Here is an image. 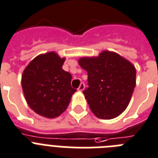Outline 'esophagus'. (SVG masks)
<instances>
[{
	"instance_id": "34e87169",
	"label": "esophagus",
	"mask_w": 158,
	"mask_h": 158,
	"mask_svg": "<svg viewBox=\"0 0 158 158\" xmlns=\"http://www.w3.org/2000/svg\"><path fill=\"white\" fill-rule=\"evenodd\" d=\"M84 88H85L84 83H81L80 85H79V88H78V90H79V91H80V92H81V91H83V90H84Z\"/></svg>"
}]
</instances>
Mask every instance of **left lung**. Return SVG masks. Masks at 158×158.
<instances>
[{"label": "left lung", "instance_id": "8db88e82", "mask_svg": "<svg viewBox=\"0 0 158 158\" xmlns=\"http://www.w3.org/2000/svg\"><path fill=\"white\" fill-rule=\"evenodd\" d=\"M79 64L87 71L89 87L83 91L96 117L112 119L128 106L136 86V69L129 60L114 52L82 57Z\"/></svg>", "mask_w": 158, "mask_h": 158}]
</instances>
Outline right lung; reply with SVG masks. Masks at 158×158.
I'll return each instance as SVG.
<instances>
[{
  "label": "right lung",
  "instance_id": "right-lung-1",
  "mask_svg": "<svg viewBox=\"0 0 158 158\" xmlns=\"http://www.w3.org/2000/svg\"><path fill=\"white\" fill-rule=\"evenodd\" d=\"M64 61L65 58L49 52L35 57L23 71L21 85L26 102L43 117L60 116L76 91L71 86V75L62 68Z\"/></svg>",
  "mask_w": 158,
  "mask_h": 158
}]
</instances>
